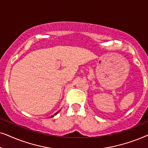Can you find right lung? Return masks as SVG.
Instances as JSON below:
<instances>
[{
  "mask_svg": "<svg viewBox=\"0 0 148 148\" xmlns=\"http://www.w3.org/2000/svg\"><path fill=\"white\" fill-rule=\"evenodd\" d=\"M60 111H58V112H56V114H54V115L51 116L50 118H52V117H53V116H56V115H57V114H58V112H60Z\"/></svg>",
  "mask_w": 148,
  "mask_h": 148,
  "instance_id": "1",
  "label": "right lung"
}]
</instances>
